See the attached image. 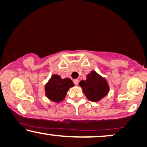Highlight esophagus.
I'll return each mask as SVG.
<instances>
[{
	"label": "esophagus",
	"instance_id": "esophagus-1",
	"mask_svg": "<svg viewBox=\"0 0 147 147\" xmlns=\"http://www.w3.org/2000/svg\"><path fill=\"white\" fill-rule=\"evenodd\" d=\"M73 82H74V83H75V85H78V84H79V80L78 79H75L73 81Z\"/></svg>",
	"mask_w": 147,
	"mask_h": 147
}]
</instances>
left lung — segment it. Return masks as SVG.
I'll list each match as a JSON object with an SVG mask.
<instances>
[{
	"instance_id": "1",
	"label": "left lung",
	"mask_w": 147,
	"mask_h": 147,
	"mask_svg": "<svg viewBox=\"0 0 147 147\" xmlns=\"http://www.w3.org/2000/svg\"><path fill=\"white\" fill-rule=\"evenodd\" d=\"M83 93L89 100L98 101L103 98L109 91V86L106 80L95 71H91L87 76L86 81L79 83Z\"/></svg>"
}]
</instances>
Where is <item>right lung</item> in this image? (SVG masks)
Returning <instances> with one entry per match:
<instances>
[{"label":"right lung","instance_id":"1","mask_svg":"<svg viewBox=\"0 0 147 147\" xmlns=\"http://www.w3.org/2000/svg\"><path fill=\"white\" fill-rule=\"evenodd\" d=\"M74 85L70 79H62L57 75H52L45 86L46 97L50 100L60 102L64 99L69 88Z\"/></svg>","mask_w":147,"mask_h":147}]
</instances>
